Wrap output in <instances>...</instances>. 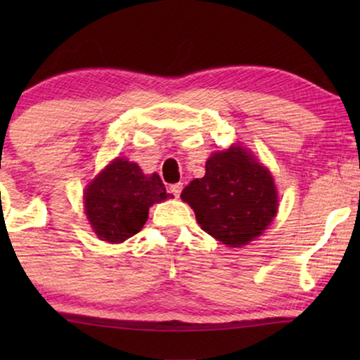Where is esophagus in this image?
Returning a JSON list of instances; mask_svg holds the SVG:
<instances>
[{"label":"esophagus","instance_id":"1","mask_svg":"<svg viewBox=\"0 0 360 360\" xmlns=\"http://www.w3.org/2000/svg\"><path fill=\"white\" fill-rule=\"evenodd\" d=\"M181 190H184V185H181V184H174V185H170V193L174 195L175 198H179L180 193H181Z\"/></svg>","mask_w":360,"mask_h":360}]
</instances>
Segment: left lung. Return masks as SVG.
<instances>
[{
  "instance_id": "8db88e82",
  "label": "left lung",
  "mask_w": 360,
  "mask_h": 360,
  "mask_svg": "<svg viewBox=\"0 0 360 360\" xmlns=\"http://www.w3.org/2000/svg\"><path fill=\"white\" fill-rule=\"evenodd\" d=\"M200 228L229 248H240L272 223L278 210L274 176L248 149L233 146L206 160L203 179L181 191Z\"/></svg>"
}]
</instances>
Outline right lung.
I'll list each match as a JSON object with an SVG mask.
<instances>
[{"instance_id":"1","label":"right lung","mask_w":360,"mask_h":360,"mask_svg":"<svg viewBox=\"0 0 360 360\" xmlns=\"http://www.w3.org/2000/svg\"><path fill=\"white\" fill-rule=\"evenodd\" d=\"M170 196L159 175H144L134 162L117 157L90 181L83 201L98 238L120 244L139 233L152 205Z\"/></svg>"}]
</instances>
